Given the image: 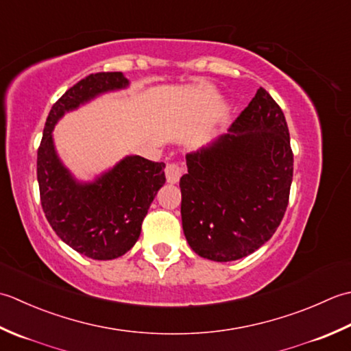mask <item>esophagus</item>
I'll return each mask as SVG.
<instances>
[{"label":"esophagus","mask_w":351,"mask_h":351,"mask_svg":"<svg viewBox=\"0 0 351 351\" xmlns=\"http://www.w3.org/2000/svg\"><path fill=\"white\" fill-rule=\"evenodd\" d=\"M183 173V165L182 163H168L167 169H165V176H167V182L171 184H176L178 180H180Z\"/></svg>","instance_id":"obj_1"}]
</instances>
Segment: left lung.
I'll return each instance as SVG.
<instances>
[{
    "label": "left lung",
    "mask_w": 351,
    "mask_h": 351,
    "mask_svg": "<svg viewBox=\"0 0 351 351\" xmlns=\"http://www.w3.org/2000/svg\"><path fill=\"white\" fill-rule=\"evenodd\" d=\"M182 226L204 259L238 261L280 226L294 171L288 124L268 92L257 89L226 134L186 154Z\"/></svg>",
    "instance_id": "left-lung-1"
}]
</instances>
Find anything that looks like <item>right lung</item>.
<instances>
[{
  "mask_svg": "<svg viewBox=\"0 0 351 351\" xmlns=\"http://www.w3.org/2000/svg\"><path fill=\"white\" fill-rule=\"evenodd\" d=\"M128 86L123 73L90 74L74 84L49 110L38 149L40 203L49 226L66 245L95 261L117 259L136 244L165 184V163L128 154L92 180H80L62 162L53 132L66 113Z\"/></svg>",
  "mask_w": 351,
  "mask_h": 351,
  "instance_id": "right-lung-1",
  "label": "right lung"
}]
</instances>
